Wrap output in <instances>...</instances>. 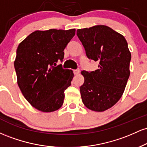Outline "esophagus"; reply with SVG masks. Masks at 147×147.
Instances as JSON below:
<instances>
[{"label": "esophagus", "instance_id": "1", "mask_svg": "<svg viewBox=\"0 0 147 147\" xmlns=\"http://www.w3.org/2000/svg\"><path fill=\"white\" fill-rule=\"evenodd\" d=\"M73 72L75 75H78V74H79V72H80V70H79V69H77V70H73Z\"/></svg>", "mask_w": 147, "mask_h": 147}]
</instances>
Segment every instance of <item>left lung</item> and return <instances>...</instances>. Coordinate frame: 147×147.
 Segmentation results:
<instances>
[{
    "instance_id": "1",
    "label": "left lung",
    "mask_w": 147,
    "mask_h": 147,
    "mask_svg": "<svg viewBox=\"0 0 147 147\" xmlns=\"http://www.w3.org/2000/svg\"><path fill=\"white\" fill-rule=\"evenodd\" d=\"M89 59L99 61L98 69L82 71L80 87L84 104L91 111L110 109L122 97L130 75L131 55L124 36L106 25L77 30Z\"/></svg>"
}]
</instances>
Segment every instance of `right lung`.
<instances>
[{"label":"right lung","mask_w":147,"mask_h":147,"mask_svg":"<svg viewBox=\"0 0 147 147\" xmlns=\"http://www.w3.org/2000/svg\"><path fill=\"white\" fill-rule=\"evenodd\" d=\"M75 29L36 30L18 45L14 68L20 90L37 110L50 113L61 107L64 91L71 85L73 72L63 69L64 49Z\"/></svg>","instance_id":"1"}]
</instances>
